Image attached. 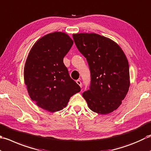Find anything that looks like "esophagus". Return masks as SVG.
I'll return each instance as SVG.
<instances>
[{"mask_svg":"<svg viewBox=\"0 0 151 151\" xmlns=\"http://www.w3.org/2000/svg\"><path fill=\"white\" fill-rule=\"evenodd\" d=\"M76 83H77V84H78L80 87H82V83H81V81H80V80H77Z\"/></svg>","mask_w":151,"mask_h":151,"instance_id":"esophagus-1","label":"esophagus"}]
</instances>
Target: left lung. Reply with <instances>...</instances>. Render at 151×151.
<instances>
[{"label": "left lung", "instance_id": "obj_1", "mask_svg": "<svg viewBox=\"0 0 151 151\" xmlns=\"http://www.w3.org/2000/svg\"><path fill=\"white\" fill-rule=\"evenodd\" d=\"M73 38L91 71L90 89L83 96L93 111L101 115L113 112L121 106L130 87L124 51L112 40L96 33L73 34Z\"/></svg>", "mask_w": 151, "mask_h": 151}]
</instances>
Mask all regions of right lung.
<instances>
[{
	"label": "right lung",
	"instance_id": "add662e5",
	"mask_svg": "<svg viewBox=\"0 0 151 151\" xmlns=\"http://www.w3.org/2000/svg\"><path fill=\"white\" fill-rule=\"evenodd\" d=\"M73 44L66 33L48 34L33 45L24 64V83L30 99L51 113L63 109L70 98L81 91L63 63Z\"/></svg>",
	"mask_w": 151,
	"mask_h": 151
}]
</instances>
